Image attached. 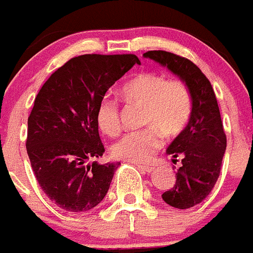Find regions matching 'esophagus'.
I'll return each mask as SVG.
<instances>
[{
    "mask_svg": "<svg viewBox=\"0 0 253 253\" xmlns=\"http://www.w3.org/2000/svg\"><path fill=\"white\" fill-rule=\"evenodd\" d=\"M138 169H140L141 171L145 172V173H151V172L155 171V167L151 166H141V165H138Z\"/></svg>",
    "mask_w": 253,
    "mask_h": 253,
    "instance_id": "obj_1",
    "label": "esophagus"
}]
</instances>
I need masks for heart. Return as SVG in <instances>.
<instances>
[{
	"label": "heart",
	"instance_id": "obj_1",
	"mask_svg": "<svg viewBox=\"0 0 253 253\" xmlns=\"http://www.w3.org/2000/svg\"><path fill=\"white\" fill-rule=\"evenodd\" d=\"M126 101L145 106L141 131L125 134L111 148L113 157L133 164H145L162 146V136L172 138L180 134L191 116V97L187 87L177 79L166 80L161 73L142 72L122 87ZM98 127L108 136L121 131L117 101L105 96L96 111Z\"/></svg>",
	"mask_w": 253,
	"mask_h": 253
}]
</instances>
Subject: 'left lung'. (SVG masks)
Masks as SVG:
<instances>
[{
    "instance_id": "1",
    "label": "left lung",
    "mask_w": 253,
    "mask_h": 253,
    "mask_svg": "<svg viewBox=\"0 0 253 253\" xmlns=\"http://www.w3.org/2000/svg\"><path fill=\"white\" fill-rule=\"evenodd\" d=\"M143 57L153 60L176 75L187 87L191 116L187 126L167 147L166 152L182 165L176 172V183L162 195L174 209L196 206L209 196L221 171L226 151V134L211 84L202 71L187 58L166 51H148Z\"/></svg>"
}]
</instances>
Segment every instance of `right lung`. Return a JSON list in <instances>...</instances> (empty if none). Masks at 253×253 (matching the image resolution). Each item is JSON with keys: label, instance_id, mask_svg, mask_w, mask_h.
<instances>
[{"label": "right lung", "instance_id": "obj_1", "mask_svg": "<svg viewBox=\"0 0 253 253\" xmlns=\"http://www.w3.org/2000/svg\"><path fill=\"white\" fill-rule=\"evenodd\" d=\"M134 65H141L134 55L73 57L37 94L27 122V155L42 191L65 211L81 213L97 206L121 165L89 162L105 152L96 111Z\"/></svg>", "mask_w": 253, "mask_h": 253}]
</instances>
